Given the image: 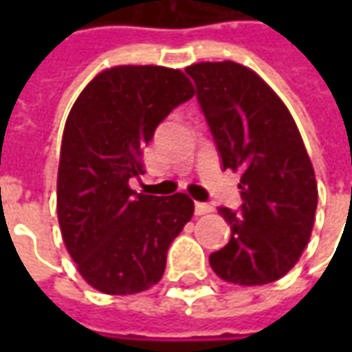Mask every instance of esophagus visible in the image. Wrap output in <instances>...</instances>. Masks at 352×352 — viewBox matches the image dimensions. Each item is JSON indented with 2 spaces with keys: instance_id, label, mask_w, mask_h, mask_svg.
Segmentation results:
<instances>
[{
  "instance_id": "1",
  "label": "esophagus",
  "mask_w": 352,
  "mask_h": 352,
  "mask_svg": "<svg viewBox=\"0 0 352 352\" xmlns=\"http://www.w3.org/2000/svg\"><path fill=\"white\" fill-rule=\"evenodd\" d=\"M213 211V207L209 206V204H201V201H196L194 204V213L196 214H207Z\"/></svg>"
}]
</instances>
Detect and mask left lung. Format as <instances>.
<instances>
[{
  "label": "left lung",
  "mask_w": 352,
  "mask_h": 352,
  "mask_svg": "<svg viewBox=\"0 0 352 352\" xmlns=\"http://www.w3.org/2000/svg\"><path fill=\"white\" fill-rule=\"evenodd\" d=\"M222 169L241 171V207H219L232 228L209 256L221 279L245 287L280 279L309 241L317 181L302 135L277 94L236 62L186 67Z\"/></svg>",
  "instance_id": "8db88e82"
}]
</instances>
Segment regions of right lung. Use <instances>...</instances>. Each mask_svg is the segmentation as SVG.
I'll use <instances>...</instances> for the list:
<instances>
[{"mask_svg": "<svg viewBox=\"0 0 352 352\" xmlns=\"http://www.w3.org/2000/svg\"><path fill=\"white\" fill-rule=\"evenodd\" d=\"M194 96L179 69L118 65L101 72L72 107L58 168V222L79 273L105 294L156 285L194 213L186 194L166 198L130 188L143 146L166 116Z\"/></svg>", "mask_w": 352, "mask_h": 352, "instance_id": "right-lung-1", "label": "right lung"}]
</instances>
